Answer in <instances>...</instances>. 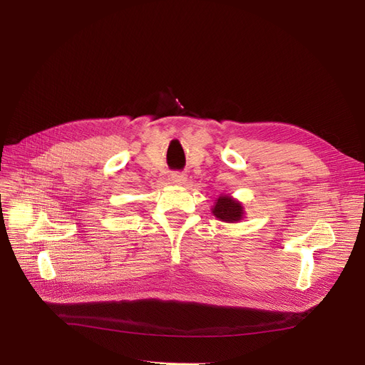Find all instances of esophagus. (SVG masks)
<instances>
[{
	"label": "esophagus",
	"instance_id": "34e87169",
	"mask_svg": "<svg viewBox=\"0 0 365 365\" xmlns=\"http://www.w3.org/2000/svg\"><path fill=\"white\" fill-rule=\"evenodd\" d=\"M170 179L173 180V183H176V185H183L186 182V176L180 171H173L170 175Z\"/></svg>",
	"mask_w": 365,
	"mask_h": 365
}]
</instances>
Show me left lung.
<instances>
[{
    "instance_id": "1",
    "label": "left lung",
    "mask_w": 365,
    "mask_h": 365,
    "mask_svg": "<svg viewBox=\"0 0 365 365\" xmlns=\"http://www.w3.org/2000/svg\"><path fill=\"white\" fill-rule=\"evenodd\" d=\"M212 212L219 220L227 223H235L244 217V207L241 205V202L229 195L219 197L212 208Z\"/></svg>"
}]
</instances>
